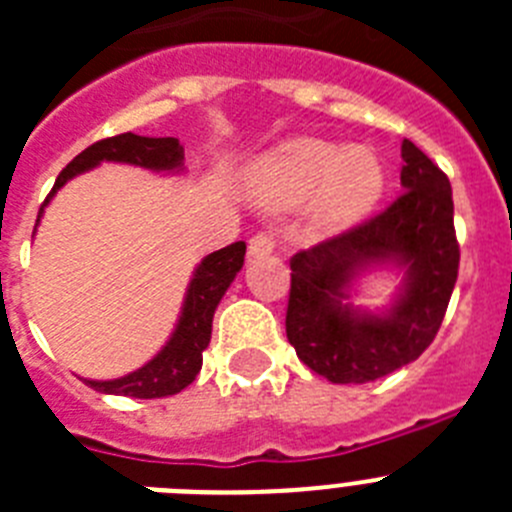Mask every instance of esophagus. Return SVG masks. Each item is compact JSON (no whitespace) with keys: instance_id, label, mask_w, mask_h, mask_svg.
Listing matches in <instances>:
<instances>
[{"instance_id":"34e87169","label":"esophagus","mask_w":512,"mask_h":512,"mask_svg":"<svg viewBox=\"0 0 512 512\" xmlns=\"http://www.w3.org/2000/svg\"><path fill=\"white\" fill-rule=\"evenodd\" d=\"M271 251H274V235L271 233H256L248 241V256L251 259H264Z\"/></svg>"}]
</instances>
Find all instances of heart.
<instances>
[{
	"label": "heart",
	"mask_w": 512,
	"mask_h": 512,
	"mask_svg": "<svg viewBox=\"0 0 512 512\" xmlns=\"http://www.w3.org/2000/svg\"><path fill=\"white\" fill-rule=\"evenodd\" d=\"M384 189L382 158L364 146L338 148L320 138H295L256 161L248 197L279 215L305 205L315 233L333 235L372 212Z\"/></svg>",
	"instance_id": "heart-1"
}]
</instances>
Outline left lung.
Masks as SVG:
<instances>
[{
	"mask_svg": "<svg viewBox=\"0 0 512 512\" xmlns=\"http://www.w3.org/2000/svg\"><path fill=\"white\" fill-rule=\"evenodd\" d=\"M405 192L369 223L292 256L287 338L300 361L333 384H364L418 359L443 323L459 243L449 176L402 140ZM377 268L402 273L382 311L354 306L355 282Z\"/></svg>",
	"mask_w": 512,
	"mask_h": 512,
	"instance_id": "left-lung-1",
	"label": "left lung"
}]
</instances>
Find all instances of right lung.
<instances>
[{"label":"right lung","mask_w":512,"mask_h":512,"mask_svg":"<svg viewBox=\"0 0 512 512\" xmlns=\"http://www.w3.org/2000/svg\"><path fill=\"white\" fill-rule=\"evenodd\" d=\"M104 161L112 164H130L140 169L156 171V174H182L184 171V148L176 138H146V135L122 133L115 138L97 140L87 151L71 161L61 176L53 184V192L43 202L35 220V230L40 225L45 205L56 197L63 184L84 174V171L97 169ZM243 256H246V243H230L220 251L210 253L197 264L192 279L187 284L182 312L171 330L166 346L153 356L148 364H143L135 372L117 379H84L92 390L102 395H125L138 397V400H156V397H169L182 392L184 387L194 382V377L202 369V351L210 346L212 318L215 310L233 284L235 274L241 271Z\"/></svg>","instance_id":"add662e5"}]
</instances>
